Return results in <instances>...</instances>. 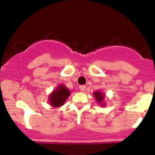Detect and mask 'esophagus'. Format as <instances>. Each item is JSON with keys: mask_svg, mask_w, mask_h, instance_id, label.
<instances>
[{"mask_svg": "<svg viewBox=\"0 0 155 155\" xmlns=\"http://www.w3.org/2000/svg\"><path fill=\"white\" fill-rule=\"evenodd\" d=\"M85 88H86L85 85H80V86H79V89H80V91H85Z\"/></svg>", "mask_w": 155, "mask_h": 155, "instance_id": "esophagus-1", "label": "esophagus"}]
</instances>
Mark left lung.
Returning <instances> with one entry per match:
<instances>
[{"instance_id":"8db88e82","label":"left lung","mask_w":155,"mask_h":155,"mask_svg":"<svg viewBox=\"0 0 155 155\" xmlns=\"http://www.w3.org/2000/svg\"><path fill=\"white\" fill-rule=\"evenodd\" d=\"M94 96L96 101L97 102V104H101V107H105V104L104 103V97H105V95L104 94H103L102 92H101L100 91H98L94 92Z\"/></svg>"}]
</instances>
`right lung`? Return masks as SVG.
<instances>
[{"label": "right lung", "mask_w": 155, "mask_h": 155, "mask_svg": "<svg viewBox=\"0 0 155 155\" xmlns=\"http://www.w3.org/2000/svg\"><path fill=\"white\" fill-rule=\"evenodd\" d=\"M70 91L64 85H60L53 91L48 97L50 105L53 107H59L64 105L70 96Z\"/></svg>", "instance_id": "right-lung-1"}]
</instances>
